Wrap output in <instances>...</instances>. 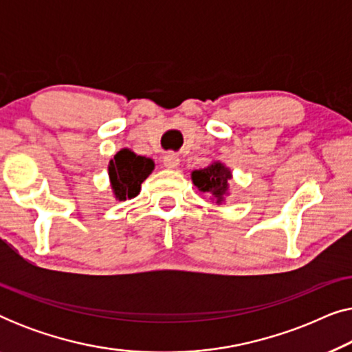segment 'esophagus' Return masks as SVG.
Masks as SVG:
<instances>
[{
	"instance_id": "obj_1",
	"label": "esophagus",
	"mask_w": 352,
	"mask_h": 352,
	"mask_svg": "<svg viewBox=\"0 0 352 352\" xmlns=\"http://www.w3.org/2000/svg\"><path fill=\"white\" fill-rule=\"evenodd\" d=\"M163 165L166 168H177V165H179V157L175 152H168L163 157Z\"/></svg>"
}]
</instances>
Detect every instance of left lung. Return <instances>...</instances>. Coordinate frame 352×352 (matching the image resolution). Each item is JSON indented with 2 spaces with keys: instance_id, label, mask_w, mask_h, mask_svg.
Listing matches in <instances>:
<instances>
[{
  "instance_id": "1",
  "label": "left lung",
  "mask_w": 352,
  "mask_h": 352,
  "mask_svg": "<svg viewBox=\"0 0 352 352\" xmlns=\"http://www.w3.org/2000/svg\"><path fill=\"white\" fill-rule=\"evenodd\" d=\"M230 179V171L221 163H213L204 170H197L192 173V181L199 187V190L205 192L216 200H223V195L228 190V181Z\"/></svg>"
}]
</instances>
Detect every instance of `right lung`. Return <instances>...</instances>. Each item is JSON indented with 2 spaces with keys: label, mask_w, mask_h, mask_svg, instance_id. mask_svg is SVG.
I'll use <instances>...</instances> for the list:
<instances>
[{
  "label": "right lung",
  "mask_w": 352,
  "mask_h": 352,
  "mask_svg": "<svg viewBox=\"0 0 352 352\" xmlns=\"http://www.w3.org/2000/svg\"><path fill=\"white\" fill-rule=\"evenodd\" d=\"M153 170L151 158L136 155L128 148L120 151L113 160H110L109 176L112 181V189L118 200H126L138 195L144 179Z\"/></svg>",
  "instance_id": "1"
}]
</instances>
